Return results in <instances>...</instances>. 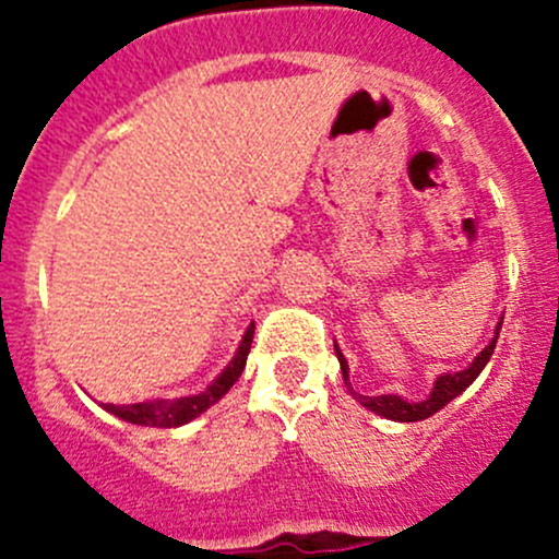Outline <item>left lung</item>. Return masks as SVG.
Instances as JSON below:
<instances>
[{"mask_svg": "<svg viewBox=\"0 0 559 559\" xmlns=\"http://www.w3.org/2000/svg\"><path fill=\"white\" fill-rule=\"evenodd\" d=\"M500 324H503V321H498L495 337L489 341V346L484 348L476 359H473L471 368L460 370V373L438 376L430 397L421 400V403H408V400H403L400 394H379V397H365V394H357V400L368 411H373V414H379V416H386V419H392V421H421V419H427V416L438 414L443 405H449L454 397H460V394L478 379V373L484 370V365H487L489 357H492L495 343H498V335H500ZM335 354H337V362H341V370H343V381L348 384V362H346V357L341 354V348H337V343H335Z\"/></svg>", "mask_w": 559, "mask_h": 559, "instance_id": "1", "label": "left lung"}]
</instances>
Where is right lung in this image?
Returning a JSON list of instances; mask_svg holds the SVG:
<instances>
[{
    "label": "right lung",
    "mask_w": 559,
    "mask_h": 559,
    "mask_svg": "<svg viewBox=\"0 0 559 559\" xmlns=\"http://www.w3.org/2000/svg\"><path fill=\"white\" fill-rule=\"evenodd\" d=\"M253 343V324L248 326L243 341H240L238 352H235L233 362L224 368V373L213 381L205 392L200 394H189V397H175V400H145V403H132V405H112V403H103V408L107 414L118 416L123 421H132V425H143V427H180L186 421L197 419L202 411L211 408L213 403L224 397V394L233 389L235 381L240 379L246 368L248 352H251Z\"/></svg>",
    "instance_id": "1"
}]
</instances>
